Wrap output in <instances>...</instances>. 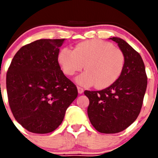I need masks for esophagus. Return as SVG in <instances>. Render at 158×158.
I'll return each instance as SVG.
<instances>
[{"label": "esophagus", "mask_w": 158, "mask_h": 158, "mask_svg": "<svg viewBox=\"0 0 158 158\" xmlns=\"http://www.w3.org/2000/svg\"><path fill=\"white\" fill-rule=\"evenodd\" d=\"M77 91H78L79 94H82L83 92H84V89H83L82 87H77Z\"/></svg>", "instance_id": "obj_1"}]
</instances>
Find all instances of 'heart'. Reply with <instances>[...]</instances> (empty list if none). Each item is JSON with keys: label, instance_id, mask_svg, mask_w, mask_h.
I'll return each instance as SVG.
<instances>
[{"label": "heart", "instance_id": "1", "mask_svg": "<svg viewBox=\"0 0 158 158\" xmlns=\"http://www.w3.org/2000/svg\"><path fill=\"white\" fill-rule=\"evenodd\" d=\"M64 73L73 76L84 68L85 72L76 77L83 87L96 84L98 88L110 87L120 77L124 70V54L112 44L101 40H90L76 45L74 51L64 48L57 57Z\"/></svg>", "mask_w": 158, "mask_h": 158}]
</instances>
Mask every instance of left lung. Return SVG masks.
Returning a JSON list of instances; mask_svg holds the SVG:
<instances>
[{
	"label": "left lung",
	"instance_id": "left-lung-1",
	"mask_svg": "<svg viewBox=\"0 0 158 158\" xmlns=\"http://www.w3.org/2000/svg\"><path fill=\"white\" fill-rule=\"evenodd\" d=\"M124 54V67L115 83L99 91L85 90L87 114L92 125L104 134L125 130L140 114L148 85L144 64L138 52L120 37H110Z\"/></svg>",
	"mask_w": 158,
	"mask_h": 158
}]
</instances>
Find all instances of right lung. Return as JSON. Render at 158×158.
Wrapping results in <instances>:
<instances>
[{
  "mask_svg": "<svg viewBox=\"0 0 158 158\" xmlns=\"http://www.w3.org/2000/svg\"><path fill=\"white\" fill-rule=\"evenodd\" d=\"M64 39H40L23 46L14 57L6 84L10 110L16 121L35 134H48L59 127L77 87L59 65Z\"/></svg>",
  "mask_w": 158,
  "mask_h": 158,
  "instance_id": "obj_1",
  "label": "right lung"
}]
</instances>
